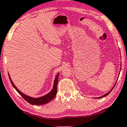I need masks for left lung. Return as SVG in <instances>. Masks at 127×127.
<instances>
[{
  "label": "left lung",
  "mask_w": 127,
  "mask_h": 127,
  "mask_svg": "<svg viewBox=\"0 0 127 127\" xmlns=\"http://www.w3.org/2000/svg\"><path fill=\"white\" fill-rule=\"evenodd\" d=\"M121 65H122V64H120V66H121ZM116 84H114V86H113V87H112V89H111V90H110V91H109V92H107V93H106V94H104V95H103V96H100V97H98V98H103V97H104V96H107V95H109V93H110V92H111V91H112V90H113V88H114V87H115V85H116Z\"/></svg>",
  "instance_id": "obj_1"
}]
</instances>
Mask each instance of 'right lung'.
Listing matches in <instances>:
<instances>
[{
	"label": "right lung",
	"instance_id": "add662e5",
	"mask_svg": "<svg viewBox=\"0 0 127 127\" xmlns=\"http://www.w3.org/2000/svg\"><path fill=\"white\" fill-rule=\"evenodd\" d=\"M59 74H60L59 72L58 73L55 79L54 84H53V87L52 88V90H51V92H49L48 93H47V94L43 96H41V97H39V98H36L29 96L26 95L24 94L23 93H22L21 91L19 90L17 88V87L15 86V84H13L12 80H11L9 74H8V76H9V79H10V82H11V84H12L13 87L14 88H15V90L17 91L18 93L19 94H20V95H21L27 102H28V103H30L31 104H32V105H42V104H46V103H48V102H50L51 100H52V99H53L56 95V93H57V85H58V80Z\"/></svg>",
	"mask_w": 127,
	"mask_h": 127
}]
</instances>
